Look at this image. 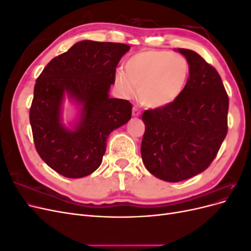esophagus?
Here are the masks:
<instances>
[{
	"mask_svg": "<svg viewBox=\"0 0 251 251\" xmlns=\"http://www.w3.org/2000/svg\"><path fill=\"white\" fill-rule=\"evenodd\" d=\"M132 114H133L134 117H138L140 114H141V112H140V110L137 107H134L133 111H132Z\"/></svg>",
	"mask_w": 251,
	"mask_h": 251,
	"instance_id": "esophagus-1",
	"label": "esophagus"
}]
</instances>
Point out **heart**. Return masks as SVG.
I'll return each instance as SVG.
<instances>
[{
  "label": "heart",
  "mask_w": 251,
  "mask_h": 251,
  "mask_svg": "<svg viewBox=\"0 0 251 251\" xmlns=\"http://www.w3.org/2000/svg\"><path fill=\"white\" fill-rule=\"evenodd\" d=\"M126 71L118 69L115 83L125 95H133L139 87V100L150 108H162L177 100L189 75L187 59L164 50H143L126 62Z\"/></svg>",
  "instance_id": "obj_1"
}]
</instances>
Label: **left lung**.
<instances>
[{
    "instance_id": "8db88e82",
    "label": "left lung",
    "mask_w": 251,
    "mask_h": 251,
    "mask_svg": "<svg viewBox=\"0 0 251 251\" xmlns=\"http://www.w3.org/2000/svg\"><path fill=\"white\" fill-rule=\"evenodd\" d=\"M189 77L176 100L144 111L141 156L155 177L179 182L206 170L226 137L229 100L221 77L198 53L179 48Z\"/></svg>"
}]
</instances>
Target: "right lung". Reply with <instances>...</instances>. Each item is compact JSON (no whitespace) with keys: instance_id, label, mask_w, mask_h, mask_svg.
<instances>
[{"instance_id":"1","label":"right lung","mask_w":251,"mask_h":251,"mask_svg":"<svg viewBox=\"0 0 251 251\" xmlns=\"http://www.w3.org/2000/svg\"><path fill=\"white\" fill-rule=\"evenodd\" d=\"M128 50L126 44L81 41L51 59L37 77L29 112L34 146L62 176L81 178L96 171L109 134L131 119L132 103L109 97L116 67ZM65 93L83 104L74 130L60 123Z\"/></svg>"}]
</instances>
